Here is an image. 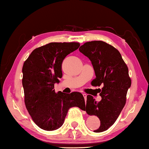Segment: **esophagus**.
I'll return each mask as SVG.
<instances>
[{"label": "esophagus", "instance_id": "esophagus-1", "mask_svg": "<svg viewBox=\"0 0 149 149\" xmlns=\"http://www.w3.org/2000/svg\"><path fill=\"white\" fill-rule=\"evenodd\" d=\"M83 97H84V98H85V100H86V97H87V95L85 94V93H83Z\"/></svg>", "mask_w": 149, "mask_h": 149}]
</instances>
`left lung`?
Here are the masks:
<instances>
[{
  "label": "left lung",
  "instance_id": "left-lung-1",
  "mask_svg": "<svg viewBox=\"0 0 149 149\" xmlns=\"http://www.w3.org/2000/svg\"><path fill=\"white\" fill-rule=\"evenodd\" d=\"M79 52L87 56L94 69L95 79L93 86L100 87L102 100L96 102L93 96H87L85 111L89 115H95L100 125L94 132L106 131L114 124L126 102V95L131 86L128 68L117 49L102 40L85 42Z\"/></svg>",
  "mask_w": 149,
  "mask_h": 149
}]
</instances>
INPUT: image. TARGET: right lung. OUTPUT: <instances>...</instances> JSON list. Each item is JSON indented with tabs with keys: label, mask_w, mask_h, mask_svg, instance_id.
<instances>
[{
	"label": "right lung",
	"mask_w": 149,
	"mask_h": 149,
	"mask_svg": "<svg viewBox=\"0 0 149 149\" xmlns=\"http://www.w3.org/2000/svg\"><path fill=\"white\" fill-rule=\"evenodd\" d=\"M79 42H50L34 49L24 63L22 85L24 102L32 120L41 129L53 131L64 123L70 108L85 111L80 92L56 93L54 84L62 78V64Z\"/></svg>",
	"instance_id": "obj_1"
}]
</instances>
